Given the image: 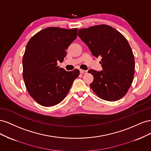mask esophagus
<instances>
[{
    "mask_svg": "<svg viewBox=\"0 0 151 151\" xmlns=\"http://www.w3.org/2000/svg\"><path fill=\"white\" fill-rule=\"evenodd\" d=\"M80 72L81 73V74H87V72H88V71H87V70H84L80 69Z\"/></svg>",
    "mask_w": 151,
    "mask_h": 151,
    "instance_id": "esophagus-1",
    "label": "esophagus"
}]
</instances>
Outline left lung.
I'll return each mask as SVG.
<instances>
[{"label": "left lung", "mask_w": 151, "mask_h": 151, "mask_svg": "<svg viewBox=\"0 0 151 151\" xmlns=\"http://www.w3.org/2000/svg\"><path fill=\"white\" fill-rule=\"evenodd\" d=\"M78 36L95 57H102L100 63L103 70L88 71L94 77L91 88L106 101L122 98L130 88L135 72L134 56L127 39L107 24L80 29Z\"/></svg>", "instance_id": "obj_1"}]
</instances>
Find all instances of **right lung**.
I'll use <instances>...</instances> for the list:
<instances>
[{
	"label": "right lung",
	"instance_id": "1",
	"mask_svg": "<svg viewBox=\"0 0 151 151\" xmlns=\"http://www.w3.org/2000/svg\"><path fill=\"white\" fill-rule=\"evenodd\" d=\"M77 36V28L49 27L35 34L26 45L22 77L29 95L43 106L60 103L80 74L78 69L68 72L57 66Z\"/></svg>",
	"mask_w": 151,
	"mask_h": 151
}]
</instances>
